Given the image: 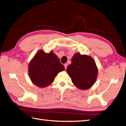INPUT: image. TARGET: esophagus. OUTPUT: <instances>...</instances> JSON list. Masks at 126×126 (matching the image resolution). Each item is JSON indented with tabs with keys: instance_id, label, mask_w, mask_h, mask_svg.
<instances>
[{
	"instance_id": "34e87169",
	"label": "esophagus",
	"mask_w": 126,
	"mask_h": 126,
	"mask_svg": "<svg viewBox=\"0 0 126 126\" xmlns=\"http://www.w3.org/2000/svg\"><path fill=\"white\" fill-rule=\"evenodd\" d=\"M64 68H65V69H67V67H68V64H67V63H65V64H64Z\"/></svg>"
}]
</instances>
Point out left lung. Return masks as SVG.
Returning a JSON list of instances; mask_svg holds the SVG:
<instances>
[{"instance_id":"1","label":"left lung","mask_w":126,"mask_h":126,"mask_svg":"<svg viewBox=\"0 0 126 126\" xmlns=\"http://www.w3.org/2000/svg\"><path fill=\"white\" fill-rule=\"evenodd\" d=\"M67 72L77 88L87 90L95 83L98 70L92 57L77 53L73 57L72 63L67 68Z\"/></svg>"}]
</instances>
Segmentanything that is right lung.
Instances as JSON below:
<instances>
[{"label": "right lung", "instance_id": "obj_1", "mask_svg": "<svg viewBox=\"0 0 126 126\" xmlns=\"http://www.w3.org/2000/svg\"><path fill=\"white\" fill-rule=\"evenodd\" d=\"M65 69L58 57L53 52L46 53L40 50L29 64L31 81L40 88H45L53 83L57 74Z\"/></svg>", "mask_w": 126, "mask_h": 126}]
</instances>
